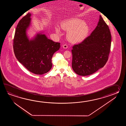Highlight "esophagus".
Instances as JSON below:
<instances>
[{
    "label": "esophagus",
    "mask_w": 126,
    "mask_h": 126,
    "mask_svg": "<svg viewBox=\"0 0 126 126\" xmlns=\"http://www.w3.org/2000/svg\"><path fill=\"white\" fill-rule=\"evenodd\" d=\"M63 48H67V47H68V46H67V45H63Z\"/></svg>",
    "instance_id": "1"
}]
</instances>
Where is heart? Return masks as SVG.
Instances as JSON below:
<instances>
[{
    "mask_svg": "<svg viewBox=\"0 0 126 126\" xmlns=\"http://www.w3.org/2000/svg\"><path fill=\"white\" fill-rule=\"evenodd\" d=\"M60 28L67 32V38L71 43H80L87 37L90 29L86 22L82 19L73 18L65 20L60 24ZM55 30L57 33L60 34V27L56 26Z\"/></svg>",
    "mask_w": 126,
    "mask_h": 126,
    "instance_id": "b5f03b06",
    "label": "heart"
}]
</instances>
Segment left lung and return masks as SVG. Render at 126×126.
I'll use <instances>...</instances> for the list:
<instances>
[{
    "label": "left lung",
    "instance_id": "1",
    "mask_svg": "<svg viewBox=\"0 0 126 126\" xmlns=\"http://www.w3.org/2000/svg\"><path fill=\"white\" fill-rule=\"evenodd\" d=\"M111 43L109 27L100 15L97 26L91 35L72 47V68L75 73L88 76L104 67L108 59Z\"/></svg>",
    "mask_w": 126,
    "mask_h": 126
}]
</instances>
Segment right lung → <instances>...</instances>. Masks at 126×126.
Masks as SVG:
<instances>
[{"mask_svg":"<svg viewBox=\"0 0 126 126\" xmlns=\"http://www.w3.org/2000/svg\"><path fill=\"white\" fill-rule=\"evenodd\" d=\"M29 13L19 21L14 37V52L19 63L30 72L37 75L48 72L52 67V58L60 47V43L49 39L43 32L30 39L27 30L31 25Z\"/></svg>","mask_w":126,"mask_h":126,"instance_id":"1","label":"right lung"}]
</instances>
